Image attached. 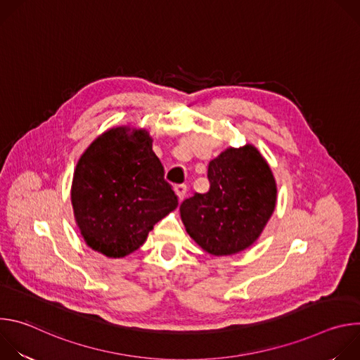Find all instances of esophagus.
Masks as SVG:
<instances>
[{
  "mask_svg": "<svg viewBox=\"0 0 360 360\" xmlns=\"http://www.w3.org/2000/svg\"><path fill=\"white\" fill-rule=\"evenodd\" d=\"M174 191H175V193L178 195L179 200H182L184 196H185V193H186V185H184V184L175 185V186H174Z\"/></svg>",
  "mask_w": 360,
  "mask_h": 360,
  "instance_id": "34e87169",
  "label": "esophagus"
}]
</instances>
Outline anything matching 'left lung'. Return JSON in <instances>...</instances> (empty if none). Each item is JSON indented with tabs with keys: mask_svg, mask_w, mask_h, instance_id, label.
<instances>
[{
	"mask_svg": "<svg viewBox=\"0 0 360 360\" xmlns=\"http://www.w3.org/2000/svg\"><path fill=\"white\" fill-rule=\"evenodd\" d=\"M210 191L181 203L189 236L215 256L238 253L259 238L276 205L274 174L253 145L228 148L208 165Z\"/></svg>",
	"mask_w": 360,
	"mask_h": 360,
	"instance_id": "1",
	"label": "left lung"
}]
</instances>
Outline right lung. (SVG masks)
I'll use <instances>...</instances> for the list:
<instances>
[{"label":"right lung","instance_id":"obj_1","mask_svg":"<svg viewBox=\"0 0 360 360\" xmlns=\"http://www.w3.org/2000/svg\"><path fill=\"white\" fill-rule=\"evenodd\" d=\"M145 129L111 128L79 158L71 202L86 245L124 258L136 250L153 225L178 207V196L164 178Z\"/></svg>","mask_w":360,"mask_h":360}]
</instances>
